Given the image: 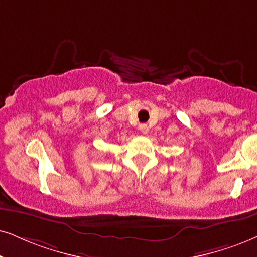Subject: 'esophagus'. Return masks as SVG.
I'll list each match as a JSON object with an SVG mask.
<instances>
[{
    "label": "esophagus",
    "instance_id": "34e87169",
    "mask_svg": "<svg viewBox=\"0 0 257 257\" xmlns=\"http://www.w3.org/2000/svg\"><path fill=\"white\" fill-rule=\"evenodd\" d=\"M140 131L144 133V134H147V133L149 132L148 125L147 124H141V125H140Z\"/></svg>",
    "mask_w": 257,
    "mask_h": 257
}]
</instances>
